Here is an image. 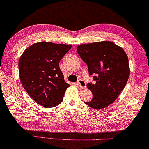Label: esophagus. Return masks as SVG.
Returning <instances> with one entry per match:
<instances>
[{
    "mask_svg": "<svg viewBox=\"0 0 149 149\" xmlns=\"http://www.w3.org/2000/svg\"><path fill=\"white\" fill-rule=\"evenodd\" d=\"M77 83H78V86H79L80 88L84 89V88H86V83H85V82L83 80H79Z\"/></svg>",
    "mask_w": 149,
    "mask_h": 149,
    "instance_id": "obj_1",
    "label": "esophagus"
}]
</instances>
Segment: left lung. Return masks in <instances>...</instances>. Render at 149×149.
<instances>
[{
  "label": "left lung",
  "mask_w": 149,
  "mask_h": 149,
  "mask_svg": "<svg viewBox=\"0 0 149 149\" xmlns=\"http://www.w3.org/2000/svg\"><path fill=\"white\" fill-rule=\"evenodd\" d=\"M78 54L88 66L95 83H88L92 100L85 102L95 109L109 107L123 90L130 76L128 57L124 49L111 41L79 45Z\"/></svg>",
  "instance_id": "8db88e82"
}]
</instances>
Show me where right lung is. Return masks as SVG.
<instances>
[{
    "mask_svg": "<svg viewBox=\"0 0 149 149\" xmlns=\"http://www.w3.org/2000/svg\"><path fill=\"white\" fill-rule=\"evenodd\" d=\"M71 45L38 42L26 48L19 60V78L24 88L37 104L45 108L59 105L70 85L59 67Z\"/></svg>",
    "mask_w": 149,
    "mask_h": 149,
    "instance_id": "obj_1",
    "label": "right lung"
}]
</instances>
